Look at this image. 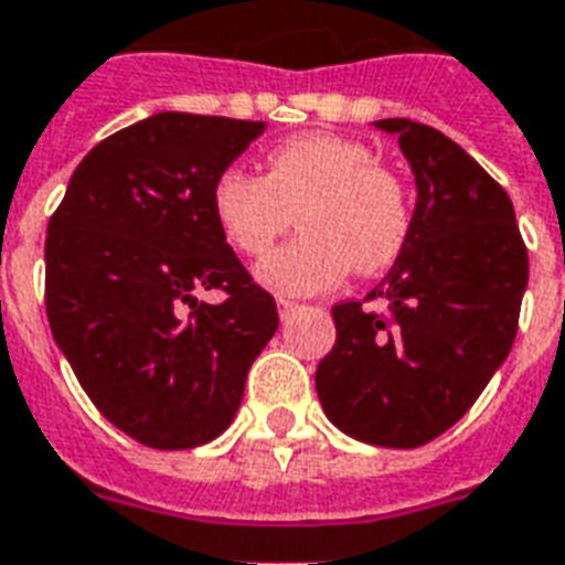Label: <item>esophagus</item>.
I'll return each instance as SVG.
<instances>
[{
	"label": "esophagus",
	"mask_w": 565,
	"mask_h": 565,
	"mask_svg": "<svg viewBox=\"0 0 565 565\" xmlns=\"http://www.w3.org/2000/svg\"><path fill=\"white\" fill-rule=\"evenodd\" d=\"M277 309H279V318H288L291 316V312H298V303H295V300H286V298H279L277 300Z\"/></svg>",
	"instance_id": "1"
}]
</instances>
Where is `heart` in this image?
Here are the masks:
<instances>
[{
  "mask_svg": "<svg viewBox=\"0 0 565 565\" xmlns=\"http://www.w3.org/2000/svg\"><path fill=\"white\" fill-rule=\"evenodd\" d=\"M211 214L228 247L265 258L300 220L307 232L274 253L262 279L282 295H316L354 270L381 274L408 247V184L358 139L300 134L267 151L265 175L223 169Z\"/></svg>",
  "mask_w": 565,
  "mask_h": 565,
  "instance_id": "1",
  "label": "heart"
}]
</instances>
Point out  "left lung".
<instances>
[{
	"label": "left lung",
	"instance_id": "8db88e82",
	"mask_svg": "<svg viewBox=\"0 0 565 565\" xmlns=\"http://www.w3.org/2000/svg\"><path fill=\"white\" fill-rule=\"evenodd\" d=\"M396 134L417 181L408 247L366 300L333 307L337 345L316 369L324 414L345 435L411 449L456 426L515 342L527 247L507 190L440 130Z\"/></svg>",
	"mask_w": 565,
	"mask_h": 565
}]
</instances>
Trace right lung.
Masks as SVG:
<instances>
[{"instance_id":"right-lung-1","label":"right lung","mask_w":565,"mask_h":565,"mask_svg":"<svg viewBox=\"0 0 565 565\" xmlns=\"http://www.w3.org/2000/svg\"><path fill=\"white\" fill-rule=\"evenodd\" d=\"M262 121L157 113L97 142L46 226L50 330L95 408L154 449L214 440L277 333L211 214V184ZM217 287L227 300L195 298Z\"/></svg>"}]
</instances>
